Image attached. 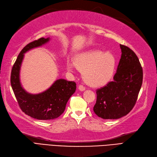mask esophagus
<instances>
[{"label":"esophagus","instance_id":"obj_1","mask_svg":"<svg viewBox=\"0 0 157 157\" xmlns=\"http://www.w3.org/2000/svg\"><path fill=\"white\" fill-rule=\"evenodd\" d=\"M78 90H81V91H83V90H85V87L82 85H79L78 86Z\"/></svg>","mask_w":157,"mask_h":157}]
</instances>
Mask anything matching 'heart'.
<instances>
[{
  "label": "heart",
  "mask_w": 157,
  "mask_h": 157,
  "mask_svg": "<svg viewBox=\"0 0 157 157\" xmlns=\"http://www.w3.org/2000/svg\"><path fill=\"white\" fill-rule=\"evenodd\" d=\"M67 70L74 72L76 67L82 72L86 84L99 87L105 85L112 77L116 68V58L109 52L93 50L81 54L76 58L74 64L68 62Z\"/></svg>",
  "instance_id": "b5f03b06"
}]
</instances>
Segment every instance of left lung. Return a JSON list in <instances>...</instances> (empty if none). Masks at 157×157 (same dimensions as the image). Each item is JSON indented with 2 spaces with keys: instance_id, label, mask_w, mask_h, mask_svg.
Masks as SVG:
<instances>
[{
  "instance_id": "1",
  "label": "left lung",
  "mask_w": 157,
  "mask_h": 157,
  "mask_svg": "<svg viewBox=\"0 0 157 157\" xmlns=\"http://www.w3.org/2000/svg\"><path fill=\"white\" fill-rule=\"evenodd\" d=\"M121 56L113 81L97 90L93 111L105 120L126 116L136 102L143 72L138 58L130 48L120 44Z\"/></svg>"
}]
</instances>
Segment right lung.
<instances>
[{"label": "right lung", "mask_w": 157, "mask_h": 157, "mask_svg": "<svg viewBox=\"0 0 157 157\" xmlns=\"http://www.w3.org/2000/svg\"><path fill=\"white\" fill-rule=\"evenodd\" d=\"M50 41V37L33 41L21 51L14 64L10 75V84L21 109L26 115L40 120H50L63 113L66 105L76 90V83L65 79L56 80L50 88L38 94H31L23 88L20 82V70L24 54Z\"/></svg>", "instance_id": "1"}]
</instances>
